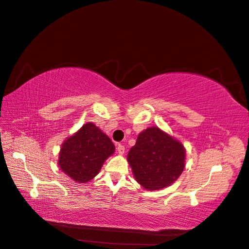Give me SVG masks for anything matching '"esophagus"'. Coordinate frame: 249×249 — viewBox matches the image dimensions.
Here are the masks:
<instances>
[{
  "label": "esophagus",
  "mask_w": 249,
  "mask_h": 249,
  "mask_svg": "<svg viewBox=\"0 0 249 249\" xmlns=\"http://www.w3.org/2000/svg\"><path fill=\"white\" fill-rule=\"evenodd\" d=\"M116 151H118V153H119L120 155H123L124 152H125L124 145H122V144H118V145H116Z\"/></svg>",
  "instance_id": "1"
}]
</instances>
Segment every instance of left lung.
I'll return each mask as SVG.
<instances>
[{
    "label": "left lung",
    "instance_id": "1",
    "mask_svg": "<svg viewBox=\"0 0 249 249\" xmlns=\"http://www.w3.org/2000/svg\"><path fill=\"white\" fill-rule=\"evenodd\" d=\"M182 142L157 126L142 130L127 154L134 178L146 190L170 186L185 168Z\"/></svg>",
    "mask_w": 249,
    "mask_h": 249
}]
</instances>
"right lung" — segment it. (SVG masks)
<instances>
[{
	"label": "right lung",
	"mask_w": 249,
	"mask_h": 249,
	"mask_svg": "<svg viewBox=\"0 0 249 249\" xmlns=\"http://www.w3.org/2000/svg\"><path fill=\"white\" fill-rule=\"evenodd\" d=\"M114 151L109 137L92 122H88L63 142L57 165L75 182L87 183L97 176L105 160Z\"/></svg>",
	"instance_id": "right-lung-1"
}]
</instances>
